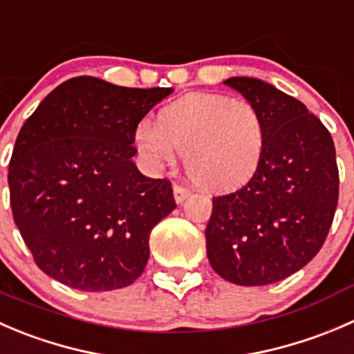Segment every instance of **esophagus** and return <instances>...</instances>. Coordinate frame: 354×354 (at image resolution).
Listing matches in <instances>:
<instances>
[{
	"mask_svg": "<svg viewBox=\"0 0 354 354\" xmlns=\"http://www.w3.org/2000/svg\"><path fill=\"white\" fill-rule=\"evenodd\" d=\"M189 196H191V191L187 187H184V185H174V198H176L177 205H182Z\"/></svg>",
	"mask_w": 354,
	"mask_h": 354,
	"instance_id": "esophagus-1",
	"label": "esophagus"
}]
</instances>
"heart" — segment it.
Listing matches in <instances>:
<instances>
[{
	"instance_id": "b5f03b06",
	"label": "heart",
	"mask_w": 354,
	"mask_h": 354,
	"mask_svg": "<svg viewBox=\"0 0 354 354\" xmlns=\"http://www.w3.org/2000/svg\"><path fill=\"white\" fill-rule=\"evenodd\" d=\"M136 149L155 172L172 167L184 153L189 177L212 192L243 187L260 170L268 142L261 111L246 100L194 93L172 101L134 131Z\"/></svg>"
}]
</instances>
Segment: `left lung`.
<instances>
[{
  "mask_svg": "<svg viewBox=\"0 0 354 354\" xmlns=\"http://www.w3.org/2000/svg\"><path fill=\"white\" fill-rule=\"evenodd\" d=\"M223 84L261 111L268 142L257 176L213 198L206 253L232 284H274L303 268L325 243L339 198L334 141L301 101L272 84L253 77Z\"/></svg>",
  "mask_w": 354,
  "mask_h": 354,
  "instance_id": "1",
  "label": "left lung"
}]
</instances>
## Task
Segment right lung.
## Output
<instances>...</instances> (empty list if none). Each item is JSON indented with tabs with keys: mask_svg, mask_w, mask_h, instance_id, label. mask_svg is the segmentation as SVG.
<instances>
[{
	"mask_svg": "<svg viewBox=\"0 0 354 354\" xmlns=\"http://www.w3.org/2000/svg\"><path fill=\"white\" fill-rule=\"evenodd\" d=\"M172 91L73 77L22 125L8 167L10 205L34 261L55 281L97 292L142 274L149 234L177 205L170 180L139 172L132 138Z\"/></svg>",
	"mask_w": 354,
	"mask_h": 354,
	"instance_id": "1",
	"label": "right lung"
}]
</instances>
